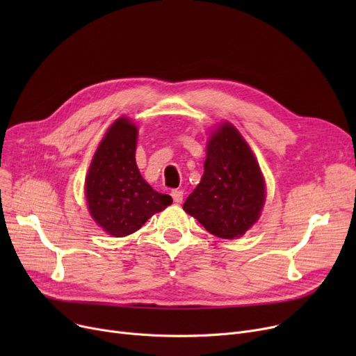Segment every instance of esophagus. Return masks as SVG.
<instances>
[{
	"mask_svg": "<svg viewBox=\"0 0 356 356\" xmlns=\"http://www.w3.org/2000/svg\"><path fill=\"white\" fill-rule=\"evenodd\" d=\"M172 197L175 200V203H181L183 202V192L181 191H172Z\"/></svg>",
	"mask_w": 356,
	"mask_h": 356,
	"instance_id": "esophagus-1",
	"label": "esophagus"
}]
</instances>
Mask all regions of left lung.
I'll use <instances>...</instances> for the list:
<instances>
[{"label": "left lung", "mask_w": 356, "mask_h": 356, "mask_svg": "<svg viewBox=\"0 0 356 356\" xmlns=\"http://www.w3.org/2000/svg\"><path fill=\"white\" fill-rule=\"evenodd\" d=\"M203 168L183 209L215 236H242L261 215L266 184L250 145L232 124H220L211 136Z\"/></svg>", "instance_id": "obj_1"}]
</instances>
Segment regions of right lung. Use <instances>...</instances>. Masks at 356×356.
Wrapping results in <instances>:
<instances>
[{"mask_svg":"<svg viewBox=\"0 0 356 356\" xmlns=\"http://www.w3.org/2000/svg\"><path fill=\"white\" fill-rule=\"evenodd\" d=\"M137 136L133 122L118 118L108 128L85 179L90 216L112 236L138 231L148 218L173 202L143 179L136 163Z\"/></svg>","mask_w":356,"mask_h":356,"instance_id":"right-lung-1","label":"right lung"}]
</instances>
